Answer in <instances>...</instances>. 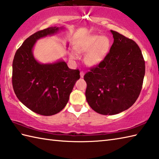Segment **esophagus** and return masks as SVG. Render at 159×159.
Here are the masks:
<instances>
[{
	"label": "esophagus",
	"mask_w": 159,
	"mask_h": 159,
	"mask_svg": "<svg viewBox=\"0 0 159 159\" xmlns=\"http://www.w3.org/2000/svg\"><path fill=\"white\" fill-rule=\"evenodd\" d=\"M84 76V73L83 71H81L80 72V77H82V78H83Z\"/></svg>",
	"instance_id": "obj_1"
}]
</instances>
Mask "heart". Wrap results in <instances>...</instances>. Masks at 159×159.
<instances>
[{
	"label": "heart",
	"mask_w": 159,
	"mask_h": 159,
	"mask_svg": "<svg viewBox=\"0 0 159 159\" xmlns=\"http://www.w3.org/2000/svg\"><path fill=\"white\" fill-rule=\"evenodd\" d=\"M111 47L109 39L100 34L86 36L75 48L77 53H85L84 62L89 66H95L102 61L109 53ZM71 59H76L77 56L72 52L69 55Z\"/></svg>",
	"instance_id": "obj_1"
}]
</instances>
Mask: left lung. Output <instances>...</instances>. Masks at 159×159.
<instances>
[{
	"instance_id": "1",
	"label": "left lung",
	"mask_w": 159,
	"mask_h": 159,
	"mask_svg": "<svg viewBox=\"0 0 159 159\" xmlns=\"http://www.w3.org/2000/svg\"><path fill=\"white\" fill-rule=\"evenodd\" d=\"M113 43L105 59L85 74L86 98L95 111L115 115L135 103L142 89L145 64L135 41L111 30Z\"/></svg>"
}]
</instances>
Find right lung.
<instances>
[{
	"mask_svg": "<svg viewBox=\"0 0 159 159\" xmlns=\"http://www.w3.org/2000/svg\"><path fill=\"white\" fill-rule=\"evenodd\" d=\"M63 29L64 27L54 26L34 33L24 41L14 57L12 85L15 94L26 107L42 116L55 115L64 109L80 77V71L70 69L63 59L42 64L33 54L37 40Z\"/></svg>",
	"mask_w": 159,
	"mask_h": 159,
	"instance_id": "add662e5",
	"label": "right lung"
}]
</instances>
